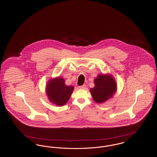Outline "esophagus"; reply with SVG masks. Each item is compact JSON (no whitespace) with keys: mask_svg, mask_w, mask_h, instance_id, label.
Segmentation results:
<instances>
[{"mask_svg":"<svg viewBox=\"0 0 157 157\" xmlns=\"http://www.w3.org/2000/svg\"><path fill=\"white\" fill-rule=\"evenodd\" d=\"M85 88H86V85H83L82 86H79V88H80V89H85Z\"/></svg>","mask_w":157,"mask_h":157,"instance_id":"34e87169","label":"esophagus"}]
</instances>
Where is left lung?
Masks as SVG:
<instances>
[{
    "label": "left lung",
    "instance_id": "left-lung-1",
    "mask_svg": "<svg viewBox=\"0 0 157 157\" xmlns=\"http://www.w3.org/2000/svg\"><path fill=\"white\" fill-rule=\"evenodd\" d=\"M94 87L90 89L94 101L102 103L113 98L117 90L115 79L110 74H99L94 79Z\"/></svg>",
    "mask_w": 157,
    "mask_h": 157
}]
</instances>
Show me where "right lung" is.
Here are the masks:
<instances>
[{"mask_svg": "<svg viewBox=\"0 0 157 157\" xmlns=\"http://www.w3.org/2000/svg\"><path fill=\"white\" fill-rule=\"evenodd\" d=\"M65 82L64 78L58 76L51 78L46 85L45 92L48 100L58 106L66 105L74 89V86L66 85Z\"/></svg>", "mask_w": 157, "mask_h": 157, "instance_id": "obj_1", "label": "right lung"}]
</instances>
